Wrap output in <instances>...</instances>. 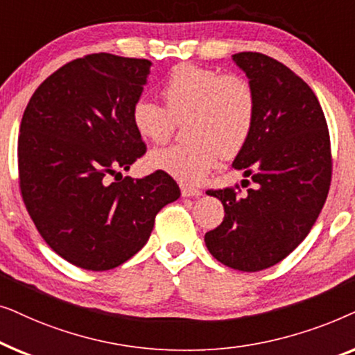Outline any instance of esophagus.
Segmentation results:
<instances>
[{
  "label": "esophagus",
  "mask_w": 355,
  "mask_h": 355,
  "mask_svg": "<svg viewBox=\"0 0 355 355\" xmlns=\"http://www.w3.org/2000/svg\"><path fill=\"white\" fill-rule=\"evenodd\" d=\"M181 192H182V197H200L202 196V191H198V189L191 187V186H181Z\"/></svg>",
  "instance_id": "esophagus-1"
}]
</instances>
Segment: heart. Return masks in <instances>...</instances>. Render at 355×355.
Masks as SVG:
<instances>
[{
	"label": "heart",
	"mask_w": 355,
	"mask_h": 355,
	"mask_svg": "<svg viewBox=\"0 0 355 355\" xmlns=\"http://www.w3.org/2000/svg\"><path fill=\"white\" fill-rule=\"evenodd\" d=\"M164 106L139 96L130 123L147 142H164L176 123H184L187 140L153 150L148 166L184 184H198L218 164L249 142L257 119V94L245 77L181 62L162 84Z\"/></svg>",
	"instance_id": "1"
}]
</instances>
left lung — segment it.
Instances as JSON below:
<instances>
[{
  "label": "left lung",
  "instance_id": "1",
  "mask_svg": "<svg viewBox=\"0 0 355 355\" xmlns=\"http://www.w3.org/2000/svg\"><path fill=\"white\" fill-rule=\"evenodd\" d=\"M232 60L259 101L254 132L232 166L255 186L244 196L239 186L207 192L220 198L225 218L205 244L230 268L260 271L286 259L317 221L331 184V145L318 98L297 74L261 53Z\"/></svg>",
  "mask_w": 355,
  "mask_h": 355
}]
</instances>
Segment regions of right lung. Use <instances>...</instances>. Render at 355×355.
Instances as JSON below:
<instances>
[{"label": "right lung", "mask_w": 355, "mask_h": 355, "mask_svg": "<svg viewBox=\"0 0 355 355\" xmlns=\"http://www.w3.org/2000/svg\"><path fill=\"white\" fill-rule=\"evenodd\" d=\"M150 66L110 53L77 58L43 80L24 111L22 200L46 244L79 268L124 263L147 244L157 213L181 196L163 171L142 179L118 173L147 152L130 108Z\"/></svg>", "instance_id": "obj_1"}]
</instances>
